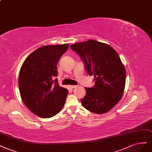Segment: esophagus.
Segmentation results:
<instances>
[{"label": "esophagus", "instance_id": "esophagus-1", "mask_svg": "<svg viewBox=\"0 0 152 152\" xmlns=\"http://www.w3.org/2000/svg\"><path fill=\"white\" fill-rule=\"evenodd\" d=\"M78 86H70V87L72 88H75L76 87H77Z\"/></svg>", "mask_w": 152, "mask_h": 152}]
</instances>
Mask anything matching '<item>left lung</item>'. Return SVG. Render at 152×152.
<instances>
[{
  "instance_id": "8db88e82",
  "label": "left lung",
  "mask_w": 152,
  "mask_h": 152,
  "mask_svg": "<svg viewBox=\"0 0 152 152\" xmlns=\"http://www.w3.org/2000/svg\"><path fill=\"white\" fill-rule=\"evenodd\" d=\"M70 48L80 56L88 75L94 76V86L85 87L83 106L96 114L108 112L124 91L126 70L119 56L110 45L92 39L73 44Z\"/></svg>"
}]
</instances>
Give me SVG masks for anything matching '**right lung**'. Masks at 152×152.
<instances>
[{"instance_id": "right-lung-1", "label": "right lung", "mask_w": 152, "mask_h": 152, "mask_svg": "<svg viewBox=\"0 0 152 152\" xmlns=\"http://www.w3.org/2000/svg\"><path fill=\"white\" fill-rule=\"evenodd\" d=\"M69 44L41 46L26 58L19 74L22 101L36 116L50 118L58 114L65 102L69 91L59 86L57 64Z\"/></svg>"}]
</instances>
